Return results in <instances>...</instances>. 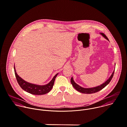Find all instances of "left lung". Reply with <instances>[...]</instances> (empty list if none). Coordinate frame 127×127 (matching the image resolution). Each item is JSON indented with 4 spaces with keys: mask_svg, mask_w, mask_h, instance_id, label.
Wrapping results in <instances>:
<instances>
[{
    "mask_svg": "<svg viewBox=\"0 0 127 127\" xmlns=\"http://www.w3.org/2000/svg\"><path fill=\"white\" fill-rule=\"evenodd\" d=\"M100 34L103 36V37H104L106 39H107V40L109 41V39H108V38L107 37V36L102 33H101ZM114 71L115 69L114 70V71L113 72V73H112L111 75L110 76V77L108 78V79H107V80H106L104 83H103V84H102L100 85H99L98 86L96 87H92V88H83L81 87L80 86H79V85H78L77 84H76L73 80L72 77L70 79V81L72 85V86H73V87L78 91L81 92L82 93H85V94H91V93H96L101 90H102L103 88H104L106 85H107L109 82H110V81L111 80L113 75H114Z\"/></svg>",
    "mask_w": 127,
    "mask_h": 127,
    "instance_id": "8db88e82",
    "label": "left lung"
}]
</instances>
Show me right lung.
Returning <instances> with one entry per match:
<instances>
[{
    "mask_svg": "<svg viewBox=\"0 0 127 127\" xmlns=\"http://www.w3.org/2000/svg\"><path fill=\"white\" fill-rule=\"evenodd\" d=\"M14 68L15 76L20 86L25 91L33 95H43L49 92L52 89L56 77L58 74V73L56 74L52 80L47 84L39 85L29 83L25 81L17 74L15 70V66H14Z\"/></svg>",
    "mask_w": 127,
    "mask_h": 127,
    "instance_id": "right-lung-1",
    "label": "right lung"
}]
</instances>
